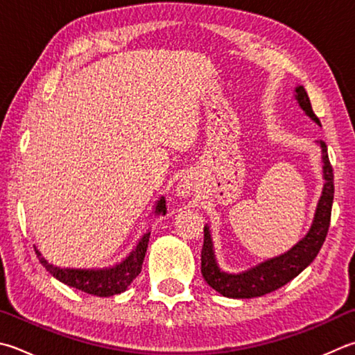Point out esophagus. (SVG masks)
<instances>
[{"label":"esophagus","instance_id":"1","mask_svg":"<svg viewBox=\"0 0 355 355\" xmlns=\"http://www.w3.org/2000/svg\"><path fill=\"white\" fill-rule=\"evenodd\" d=\"M177 196L178 197H183V198H188L191 196H194L197 192V184L192 178L189 177H184L178 182L177 184Z\"/></svg>","mask_w":355,"mask_h":355}]
</instances>
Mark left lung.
I'll use <instances>...</instances> for the list:
<instances>
[{"mask_svg": "<svg viewBox=\"0 0 355 355\" xmlns=\"http://www.w3.org/2000/svg\"><path fill=\"white\" fill-rule=\"evenodd\" d=\"M295 99L306 116H309L315 124L321 125L320 119L312 110L311 99H309L302 85L295 88ZM318 144L321 147V159H323V191H321L317 209H315L313 222L307 234L301 241L296 242L292 248L287 250L286 253L270 257V259L239 273L225 272L217 263L211 230L208 225H205L202 275L205 281L208 282V286L214 288L216 292L227 296V298L234 300H247L267 295L296 278L317 257L318 251L323 247L327 230H329L334 202V173L329 157H327V147L323 141H320Z\"/></svg>", "mask_w": 355, "mask_h": 355, "instance_id": "obj_1", "label": "left lung"}]
</instances>
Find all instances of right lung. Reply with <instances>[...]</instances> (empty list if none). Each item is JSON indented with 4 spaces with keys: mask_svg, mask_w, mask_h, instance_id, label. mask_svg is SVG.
<instances>
[{
    "mask_svg": "<svg viewBox=\"0 0 355 355\" xmlns=\"http://www.w3.org/2000/svg\"><path fill=\"white\" fill-rule=\"evenodd\" d=\"M166 198L159 197L155 208H153V214L166 216ZM149 237L150 231H146L124 259L121 262H116L114 266L104 268H62L53 266V263H49L44 259L35 245L34 250L42 266L46 268L55 279L63 282V284L79 288L82 292L89 295L113 296L121 292H125L127 287L130 286L133 279L141 273L147 245H149Z\"/></svg>",
    "mask_w": 355,
    "mask_h": 355,
    "instance_id": "right-lung-1",
    "label": "right lung"
}]
</instances>
